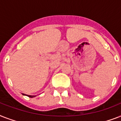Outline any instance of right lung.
<instances>
[{"mask_svg":"<svg viewBox=\"0 0 121 121\" xmlns=\"http://www.w3.org/2000/svg\"><path fill=\"white\" fill-rule=\"evenodd\" d=\"M22 95H27V97H31V98H33V97H36V95H26V94H22Z\"/></svg>","mask_w":121,"mask_h":121,"instance_id":"obj_1","label":"right lung"}]
</instances>
